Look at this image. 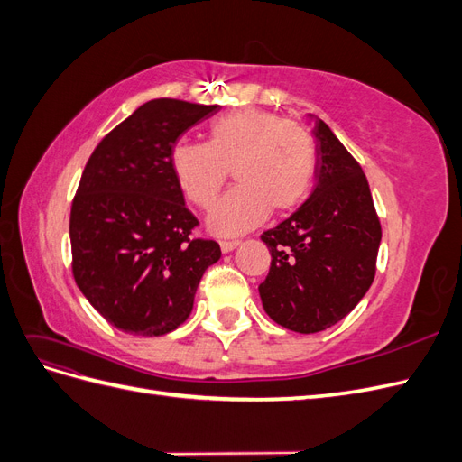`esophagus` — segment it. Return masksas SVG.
Listing matches in <instances>:
<instances>
[{"instance_id": "1", "label": "esophagus", "mask_w": 462, "mask_h": 462, "mask_svg": "<svg viewBox=\"0 0 462 462\" xmlns=\"http://www.w3.org/2000/svg\"><path fill=\"white\" fill-rule=\"evenodd\" d=\"M239 239H223L219 245H221V250H223V253H231V250L233 248H236V246H239Z\"/></svg>"}]
</instances>
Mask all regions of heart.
<instances>
[{
    "label": "heart",
    "mask_w": 462,
    "mask_h": 462,
    "mask_svg": "<svg viewBox=\"0 0 462 462\" xmlns=\"http://www.w3.org/2000/svg\"><path fill=\"white\" fill-rule=\"evenodd\" d=\"M171 163L189 199L204 212L216 206L233 171L239 187L214 209L209 227L236 235L254 227L270 208L285 212L306 199L318 150L304 125L272 111L243 109L209 125L206 144L179 141Z\"/></svg>",
    "instance_id": "heart-1"
}]
</instances>
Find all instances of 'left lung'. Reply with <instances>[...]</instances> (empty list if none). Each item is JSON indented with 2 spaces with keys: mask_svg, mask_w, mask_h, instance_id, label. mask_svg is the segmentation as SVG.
Instances as JSON below:
<instances>
[{
  "mask_svg": "<svg viewBox=\"0 0 462 462\" xmlns=\"http://www.w3.org/2000/svg\"><path fill=\"white\" fill-rule=\"evenodd\" d=\"M316 185L297 212L263 231L270 273L263 310L297 333L337 324L366 295L382 241L368 179L324 121H316Z\"/></svg>",
  "mask_w": 462,
  "mask_h": 462,
  "instance_id": "left-lung-1",
  "label": "left lung"
}]
</instances>
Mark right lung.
<instances>
[{
  "label": "right lung",
  "mask_w": 462,
  "mask_h": 462,
  "mask_svg": "<svg viewBox=\"0 0 462 462\" xmlns=\"http://www.w3.org/2000/svg\"><path fill=\"white\" fill-rule=\"evenodd\" d=\"M219 106L158 97L109 131L82 171L71 206L73 277L111 326L158 337L189 318L216 241L194 239L171 150Z\"/></svg>",
  "instance_id": "1"
}]
</instances>
